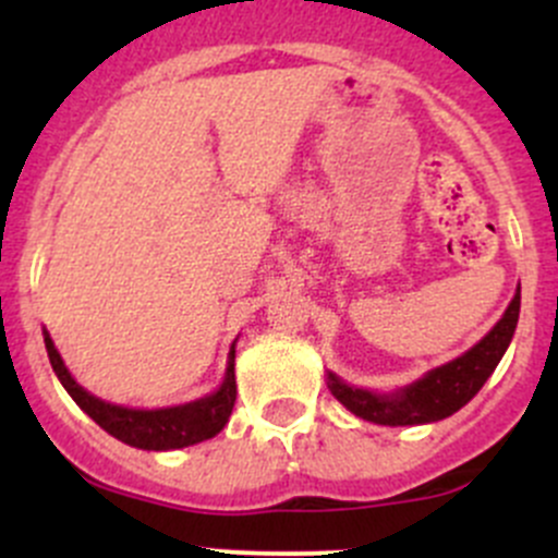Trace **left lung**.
Returning <instances> with one entry per match:
<instances>
[{"instance_id": "left-lung-1", "label": "left lung", "mask_w": 558, "mask_h": 558, "mask_svg": "<svg viewBox=\"0 0 558 558\" xmlns=\"http://www.w3.org/2000/svg\"><path fill=\"white\" fill-rule=\"evenodd\" d=\"M521 311V289L515 291L513 302L508 305L502 318L497 320L492 331L477 342L475 348L442 367L432 369L415 384L399 388L393 393H375L367 388H356L342 384L337 375L329 373V388L353 415L373 424L384 426H413L432 424L453 415L456 410L464 408L483 384L492 378L499 359L508 351L513 340L515 324H519Z\"/></svg>"}]
</instances>
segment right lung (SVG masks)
I'll return each instance as SVG.
<instances>
[{
	"mask_svg": "<svg viewBox=\"0 0 558 558\" xmlns=\"http://www.w3.org/2000/svg\"><path fill=\"white\" fill-rule=\"evenodd\" d=\"M45 335V348H48V359L53 373L59 375L61 386L70 391V397L81 404L83 413L92 415L99 426L112 435L116 440L126 442L132 448H143V451H172V448L196 446L202 440H210L218 432L227 426L229 415H232L234 399H238V380H234V345L229 351L227 378L218 391L210 397H202L196 402L178 404V408H161V410H132L121 408V404H110L88 393L86 388L77 386L70 369L61 362L59 351H56L53 340L48 331Z\"/></svg>",
	"mask_w": 558,
	"mask_h": 558,
	"instance_id": "obj_1",
	"label": "right lung"
}]
</instances>
